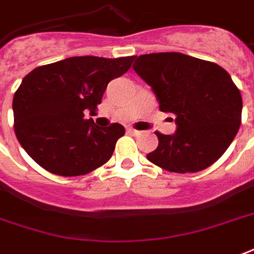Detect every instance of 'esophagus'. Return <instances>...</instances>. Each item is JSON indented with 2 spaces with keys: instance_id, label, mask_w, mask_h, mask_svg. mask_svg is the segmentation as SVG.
Listing matches in <instances>:
<instances>
[{
  "instance_id": "34e87169",
  "label": "esophagus",
  "mask_w": 254,
  "mask_h": 254,
  "mask_svg": "<svg viewBox=\"0 0 254 254\" xmlns=\"http://www.w3.org/2000/svg\"><path fill=\"white\" fill-rule=\"evenodd\" d=\"M127 132L131 135H139L140 134V131H138V129H135V128H127Z\"/></svg>"
}]
</instances>
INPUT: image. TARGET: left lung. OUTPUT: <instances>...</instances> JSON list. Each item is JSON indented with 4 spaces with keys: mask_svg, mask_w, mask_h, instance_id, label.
<instances>
[{
    "mask_svg": "<svg viewBox=\"0 0 254 254\" xmlns=\"http://www.w3.org/2000/svg\"><path fill=\"white\" fill-rule=\"evenodd\" d=\"M134 59L136 74L177 125L173 135L155 132L158 146L147 160L175 173L200 172L219 160L241 126V92L230 74L214 62L181 53Z\"/></svg>",
    "mask_w": 254,
    "mask_h": 254,
    "instance_id": "obj_1",
    "label": "left lung"
}]
</instances>
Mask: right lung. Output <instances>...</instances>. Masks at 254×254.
<instances>
[{"mask_svg":"<svg viewBox=\"0 0 254 254\" xmlns=\"http://www.w3.org/2000/svg\"><path fill=\"white\" fill-rule=\"evenodd\" d=\"M134 58L71 57L24 77L13 97L14 132L36 164L71 177L86 175L112 157L125 127H99L85 119V111L97 108L109 81L123 75Z\"/></svg>","mask_w":254,"mask_h":254,"instance_id":"right-lung-1","label":"right lung"}]
</instances>
